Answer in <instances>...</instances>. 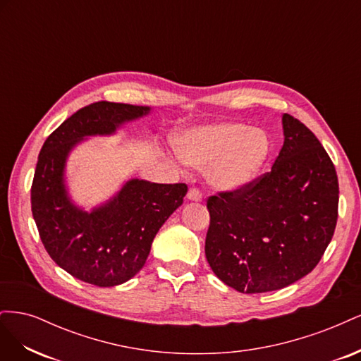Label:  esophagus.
I'll return each instance as SVG.
<instances>
[{
    "label": "esophagus",
    "instance_id": "1",
    "mask_svg": "<svg viewBox=\"0 0 361 361\" xmlns=\"http://www.w3.org/2000/svg\"><path fill=\"white\" fill-rule=\"evenodd\" d=\"M187 199L191 202H202V192L199 188H190L188 194H187Z\"/></svg>",
    "mask_w": 361,
    "mask_h": 361
}]
</instances>
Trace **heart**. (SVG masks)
I'll return each instance as SVG.
<instances>
[{"label": "heart", "mask_w": 361, "mask_h": 361, "mask_svg": "<svg viewBox=\"0 0 361 361\" xmlns=\"http://www.w3.org/2000/svg\"><path fill=\"white\" fill-rule=\"evenodd\" d=\"M179 158L205 169L218 191L238 192L255 180L268 159L271 141L264 129L241 122H218L185 130L174 140Z\"/></svg>", "instance_id": "heart-1"}]
</instances>
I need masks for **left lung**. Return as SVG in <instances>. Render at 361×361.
<instances>
[{"instance_id":"left-lung-1","label":"left lung","mask_w":361,"mask_h":361,"mask_svg":"<svg viewBox=\"0 0 361 361\" xmlns=\"http://www.w3.org/2000/svg\"><path fill=\"white\" fill-rule=\"evenodd\" d=\"M285 143L271 171L238 192L207 199V264L243 293L286 288L329 247L338 206L334 164L312 130L283 114Z\"/></svg>"}]
</instances>
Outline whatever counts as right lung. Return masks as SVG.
<instances>
[{
    "instance_id": "1",
    "label": "right lung",
    "mask_w": 361,
    "mask_h": 361,
    "mask_svg": "<svg viewBox=\"0 0 361 361\" xmlns=\"http://www.w3.org/2000/svg\"><path fill=\"white\" fill-rule=\"evenodd\" d=\"M149 106L94 102L72 114L42 146L31 185V211L48 255L75 279L111 288L145 267L161 226L183 203L185 183L128 180L113 199L87 212L64 183L71 150L87 137L111 135Z\"/></svg>"
}]
</instances>
